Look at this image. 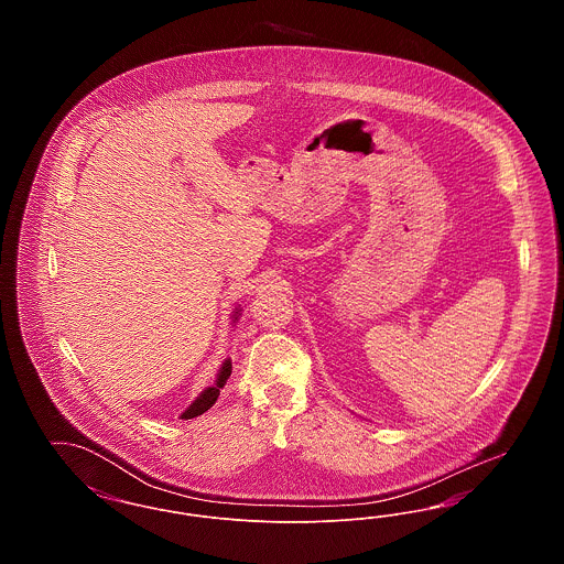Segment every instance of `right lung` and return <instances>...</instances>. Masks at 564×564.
<instances>
[{"mask_svg": "<svg viewBox=\"0 0 564 564\" xmlns=\"http://www.w3.org/2000/svg\"><path fill=\"white\" fill-rule=\"evenodd\" d=\"M232 372V364L230 361H226L224 366H221V370H219V375H217V380H215L214 387H207L194 403L189 405L188 410L182 414V419H194V416H200L203 412H207L215 402H217V398H219V389L226 384V380H228V376Z\"/></svg>", "mask_w": 564, "mask_h": 564, "instance_id": "add662e5", "label": "right lung"}]
</instances>
